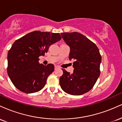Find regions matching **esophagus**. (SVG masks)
<instances>
[{"label": "esophagus", "instance_id": "1", "mask_svg": "<svg viewBox=\"0 0 122 122\" xmlns=\"http://www.w3.org/2000/svg\"><path fill=\"white\" fill-rule=\"evenodd\" d=\"M58 66H55V67H54V69L55 70H57V69H58Z\"/></svg>", "mask_w": 122, "mask_h": 122}]
</instances>
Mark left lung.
Returning a JSON list of instances; mask_svg holds the SVG:
<instances>
[{
  "label": "left lung",
  "mask_w": 122,
  "mask_h": 122,
  "mask_svg": "<svg viewBox=\"0 0 122 122\" xmlns=\"http://www.w3.org/2000/svg\"><path fill=\"white\" fill-rule=\"evenodd\" d=\"M61 34L70 47L69 58L74 60V70L71 74L62 69L60 86L68 94L81 95L93 88L100 76L101 55L97 46L81 33L73 32Z\"/></svg>",
  "instance_id": "8db88e82"
}]
</instances>
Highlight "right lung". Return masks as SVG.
Listing matches in <instances>:
<instances>
[{"label": "right lung", "mask_w": 122, "mask_h": 122, "mask_svg": "<svg viewBox=\"0 0 122 122\" xmlns=\"http://www.w3.org/2000/svg\"><path fill=\"white\" fill-rule=\"evenodd\" d=\"M59 33L34 31L18 39L8 52L7 73L13 84L20 91H40L46 84L54 66L38 62L53 43L61 40Z\"/></svg>", "instance_id": "1"}]
</instances>
